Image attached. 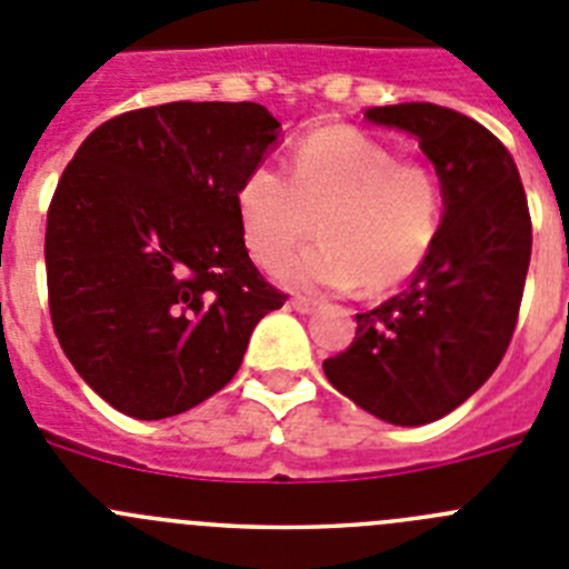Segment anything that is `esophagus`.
<instances>
[{
	"mask_svg": "<svg viewBox=\"0 0 569 569\" xmlns=\"http://www.w3.org/2000/svg\"><path fill=\"white\" fill-rule=\"evenodd\" d=\"M290 307H293L296 312H312L316 310V301L307 299V296H293V299H290Z\"/></svg>",
	"mask_w": 569,
	"mask_h": 569,
	"instance_id": "obj_1",
	"label": "esophagus"
}]
</instances>
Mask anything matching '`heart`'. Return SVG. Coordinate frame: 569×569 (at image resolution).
Returning a JSON list of instances; mask_svg holds the SVG:
<instances>
[{
    "instance_id": "1",
    "label": "heart",
    "mask_w": 569,
    "mask_h": 569,
    "mask_svg": "<svg viewBox=\"0 0 569 569\" xmlns=\"http://www.w3.org/2000/svg\"><path fill=\"white\" fill-rule=\"evenodd\" d=\"M239 233L262 268L309 236L322 239L276 276L290 288L389 290L423 268L442 228V182L426 163L398 160L356 127H325L293 146L288 174L250 166L233 194Z\"/></svg>"
}]
</instances>
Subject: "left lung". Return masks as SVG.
<instances>
[{
    "label": "left lung",
    "instance_id": "obj_1",
    "mask_svg": "<svg viewBox=\"0 0 569 569\" xmlns=\"http://www.w3.org/2000/svg\"><path fill=\"white\" fill-rule=\"evenodd\" d=\"M372 123L420 140L446 211L431 257L409 288L358 312L356 338L325 375L369 415L423 426L466 403L513 338L530 264L528 197L497 134L437 103L367 109Z\"/></svg>",
    "mask_w": 569,
    "mask_h": 569
}]
</instances>
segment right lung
I'll use <instances>...</instances> for the list:
<instances>
[{
    "instance_id": "obj_1",
    "label": "right lung",
    "mask_w": 569,
    "mask_h": 569,
    "mask_svg": "<svg viewBox=\"0 0 569 569\" xmlns=\"http://www.w3.org/2000/svg\"><path fill=\"white\" fill-rule=\"evenodd\" d=\"M279 138L259 103L174 101L101 123L47 211L50 319L109 406L163 420L220 392L288 296L264 281L233 194Z\"/></svg>"
}]
</instances>
